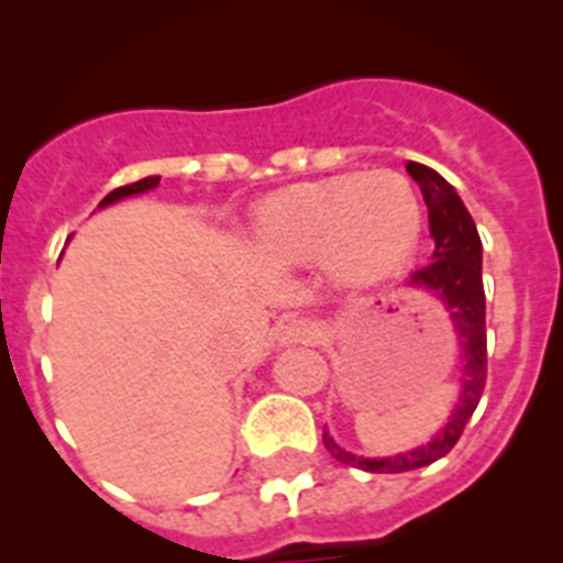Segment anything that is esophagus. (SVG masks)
<instances>
[{
	"mask_svg": "<svg viewBox=\"0 0 563 563\" xmlns=\"http://www.w3.org/2000/svg\"><path fill=\"white\" fill-rule=\"evenodd\" d=\"M318 327L310 321H287L278 327V343L282 346H296V343H316Z\"/></svg>",
	"mask_w": 563,
	"mask_h": 563,
	"instance_id": "obj_1",
	"label": "esophagus"
}]
</instances>
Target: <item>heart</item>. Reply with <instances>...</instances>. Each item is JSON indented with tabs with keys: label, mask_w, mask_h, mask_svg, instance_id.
I'll return each instance as SVG.
<instances>
[{
	"label": "heart",
	"mask_w": 563,
	"mask_h": 563,
	"mask_svg": "<svg viewBox=\"0 0 563 563\" xmlns=\"http://www.w3.org/2000/svg\"><path fill=\"white\" fill-rule=\"evenodd\" d=\"M420 233V197L397 172L335 174L282 188L253 220V245L265 262H321L343 287H372L395 276L417 251Z\"/></svg>",
	"instance_id": "b5f03b06"
}]
</instances>
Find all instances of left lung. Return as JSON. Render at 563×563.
Masks as SVG:
<instances>
[{
  "mask_svg": "<svg viewBox=\"0 0 563 563\" xmlns=\"http://www.w3.org/2000/svg\"><path fill=\"white\" fill-rule=\"evenodd\" d=\"M406 172L420 186L429 208V231L434 239L431 262L411 273L409 285L429 290L449 310L456 341L462 350V380L454 411L426 445L395 456H357L343 451L324 431V445L338 462L361 467L369 474H402L437 462L456 445L465 422L479 406L487 377V335H485V287H482V239L465 202L442 174L422 163H406Z\"/></svg>",
  "mask_w": 563,
  "mask_h": 563,
  "instance_id": "left-lung-1",
  "label": "left lung"
}]
</instances>
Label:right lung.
Returning <instances> with one entry per match:
<instances>
[{
    "label": "right lung",
    "mask_w": 563,
    "mask_h": 563,
    "mask_svg": "<svg viewBox=\"0 0 563 563\" xmlns=\"http://www.w3.org/2000/svg\"><path fill=\"white\" fill-rule=\"evenodd\" d=\"M157 183H161V177H143V180L132 183V186H121L114 188L112 194H107L101 200V208L103 206H112V202L123 200V197H132V194H143V191H152V188H157Z\"/></svg>",
    "instance_id": "1"
}]
</instances>
